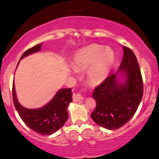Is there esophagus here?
Listing matches in <instances>:
<instances>
[{
  "mask_svg": "<svg viewBox=\"0 0 159 159\" xmlns=\"http://www.w3.org/2000/svg\"><path fill=\"white\" fill-rule=\"evenodd\" d=\"M72 98L74 101H82V100H83L84 98L80 93H76L73 94Z\"/></svg>",
  "mask_w": 159,
  "mask_h": 159,
  "instance_id": "34e87169",
  "label": "esophagus"
}]
</instances>
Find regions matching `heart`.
<instances>
[{"label": "heart", "mask_w": 159, "mask_h": 159, "mask_svg": "<svg viewBox=\"0 0 159 159\" xmlns=\"http://www.w3.org/2000/svg\"><path fill=\"white\" fill-rule=\"evenodd\" d=\"M114 62V53L111 48L92 44L76 53L73 68L80 71L88 68V77L91 83H101L107 77Z\"/></svg>", "instance_id": "heart-1"}]
</instances>
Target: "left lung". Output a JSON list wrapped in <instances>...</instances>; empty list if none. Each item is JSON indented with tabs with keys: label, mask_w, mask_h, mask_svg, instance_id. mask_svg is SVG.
<instances>
[{
	"label": "left lung",
	"mask_w": 159,
	"mask_h": 159,
	"mask_svg": "<svg viewBox=\"0 0 159 159\" xmlns=\"http://www.w3.org/2000/svg\"><path fill=\"white\" fill-rule=\"evenodd\" d=\"M124 56L119 71L111 75L95 87L93 98L96 107L91 118L97 125L108 129H116L127 123L135 114L143 94L140 69L133 51L124 46ZM122 72L125 83L120 84L117 75Z\"/></svg>",
	"instance_id": "1"
}]
</instances>
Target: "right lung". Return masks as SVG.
I'll list each match as a JSON object with an SVG mask.
<instances>
[{"mask_svg":"<svg viewBox=\"0 0 159 159\" xmlns=\"http://www.w3.org/2000/svg\"><path fill=\"white\" fill-rule=\"evenodd\" d=\"M42 45L43 43H40L27 50L22 54L20 60L30 54L40 51ZM12 95L14 106L21 120L37 133L42 135H50L61 129L68 119L67 107L69 103L72 101L71 88L61 89L47 105L37 109H28L19 104L16 98L14 83Z\"/></svg>","mask_w":159,"mask_h":159,"instance_id":"right-lung-1","label":"right lung"}]
</instances>
